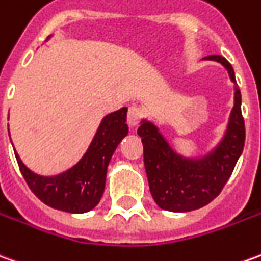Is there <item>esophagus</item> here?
Listing matches in <instances>:
<instances>
[{
    "mask_svg": "<svg viewBox=\"0 0 261 261\" xmlns=\"http://www.w3.org/2000/svg\"><path fill=\"white\" fill-rule=\"evenodd\" d=\"M143 109H140L138 106H130L128 113H127V123H128L131 127H134V125H137L140 123V120L143 118Z\"/></svg>",
    "mask_w": 261,
    "mask_h": 261,
    "instance_id": "esophagus-1",
    "label": "esophagus"
}]
</instances>
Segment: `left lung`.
<instances>
[{"label":"left lung","instance_id":"1","mask_svg":"<svg viewBox=\"0 0 261 261\" xmlns=\"http://www.w3.org/2000/svg\"><path fill=\"white\" fill-rule=\"evenodd\" d=\"M206 59L222 63L236 83L232 65L220 55ZM242 94L236 87L227 131L222 143L209 155L191 160L178 155L169 147L155 125L144 120L137 130L144 148V165L149 191L161 209L189 212L212 202L230 178L245 147V120L242 116Z\"/></svg>","mask_w":261,"mask_h":261}]
</instances>
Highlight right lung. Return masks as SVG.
<instances>
[{"label": "right lung", "instance_id": "1", "mask_svg": "<svg viewBox=\"0 0 261 261\" xmlns=\"http://www.w3.org/2000/svg\"><path fill=\"white\" fill-rule=\"evenodd\" d=\"M125 117L127 107L106 116L83 158L66 172L56 176L34 174L15 154L21 174L36 198L63 212L85 213L96 206L105 192L110 158L128 133Z\"/></svg>", "mask_w": 261, "mask_h": 261}]
</instances>
